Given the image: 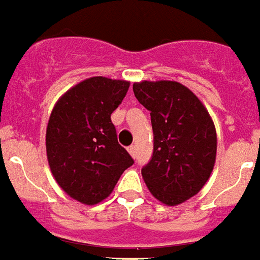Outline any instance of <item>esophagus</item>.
Instances as JSON below:
<instances>
[{
	"mask_svg": "<svg viewBox=\"0 0 260 260\" xmlns=\"http://www.w3.org/2000/svg\"><path fill=\"white\" fill-rule=\"evenodd\" d=\"M128 152H129L131 156L135 157L136 156V147H135V145H131V147L128 148Z\"/></svg>",
	"mask_w": 260,
	"mask_h": 260,
	"instance_id": "esophagus-1",
	"label": "esophagus"
}]
</instances>
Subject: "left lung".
<instances>
[{"instance_id": "8db88e82", "label": "left lung", "mask_w": 260, "mask_h": 260, "mask_svg": "<svg viewBox=\"0 0 260 260\" xmlns=\"http://www.w3.org/2000/svg\"><path fill=\"white\" fill-rule=\"evenodd\" d=\"M136 99L150 112L153 156L141 169L150 194L176 206L198 193L217 157V132L204 103L174 80L134 83Z\"/></svg>"}]
</instances>
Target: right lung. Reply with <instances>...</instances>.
Masks as SVG:
<instances>
[{
	"label": "right lung",
	"instance_id": "right-lung-1",
	"mask_svg": "<svg viewBox=\"0 0 260 260\" xmlns=\"http://www.w3.org/2000/svg\"><path fill=\"white\" fill-rule=\"evenodd\" d=\"M128 88V80L92 76L71 87L52 108L46 128L50 171L62 190L80 204L106 200L134 164L111 121Z\"/></svg>",
	"mask_w": 260,
	"mask_h": 260
}]
</instances>
